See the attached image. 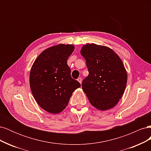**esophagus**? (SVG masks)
Instances as JSON below:
<instances>
[{
	"label": "esophagus",
	"instance_id": "esophagus-1",
	"mask_svg": "<svg viewBox=\"0 0 151 151\" xmlns=\"http://www.w3.org/2000/svg\"><path fill=\"white\" fill-rule=\"evenodd\" d=\"M77 81H78L79 83H80V84H81L82 83V79L81 78V77H79L78 79H77Z\"/></svg>",
	"mask_w": 151,
	"mask_h": 151
}]
</instances>
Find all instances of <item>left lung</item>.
Listing matches in <instances>:
<instances>
[{
	"label": "left lung",
	"mask_w": 151,
	"mask_h": 151,
	"mask_svg": "<svg viewBox=\"0 0 151 151\" xmlns=\"http://www.w3.org/2000/svg\"><path fill=\"white\" fill-rule=\"evenodd\" d=\"M81 53L89 72L82 88L89 102L99 110L112 108L127 85V71L120 58L111 48L94 43L84 45Z\"/></svg>",
	"instance_id": "8db88e82"
}]
</instances>
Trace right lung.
<instances>
[{"label":"right lung","mask_w":151,"mask_h":151,"mask_svg":"<svg viewBox=\"0 0 151 151\" xmlns=\"http://www.w3.org/2000/svg\"><path fill=\"white\" fill-rule=\"evenodd\" d=\"M74 50L73 45L59 44L46 49L36 58L31 68L29 84L39 106L57 114L65 108L74 91L81 87L72 79L67 59Z\"/></svg>","instance_id":"add662e5"}]
</instances>
